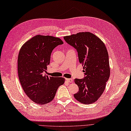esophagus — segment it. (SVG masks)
Here are the masks:
<instances>
[{"mask_svg": "<svg viewBox=\"0 0 131 131\" xmlns=\"http://www.w3.org/2000/svg\"><path fill=\"white\" fill-rule=\"evenodd\" d=\"M66 79L67 81L69 82V83H71V82H73L72 79H71V78H66Z\"/></svg>", "mask_w": 131, "mask_h": 131, "instance_id": "obj_1", "label": "esophagus"}]
</instances>
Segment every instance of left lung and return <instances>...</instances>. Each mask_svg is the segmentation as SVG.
I'll use <instances>...</instances> for the list:
<instances>
[{"label":"left lung","instance_id":"obj_1","mask_svg":"<svg viewBox=\"0 0 131 131\" xmlns=\"http://www.w3.org/2000/svg\"><path fill=\"white\" fill-rule=\"evenodd\" d=\"M64 39L76 49L84 72V78L74 79L79 91L74 97L83 104L93 103L103 93L110 75L109 57L105 44L90 32L66 36Z\"/></svg>","mask_w":131,"mask_h":131}]
</instances>
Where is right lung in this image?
Listing matches in <instances>:
<instances>
[{
    "mask_svg": "<svg viewBox=\"0 0 131 131\" xmlns=\"http://www.w3.org/2000/svg\"><path fill=\"white\" fill-rule=\"evenodd\" d=\"M63 44L59 38L37 35L26 41L18 58L19 79L25 94L38 104L52 101L65 79L43 74L50 63L52 50Z\"/></svg>",
    "mask_w": 131,
    "mask_h": 131,
    "instance_id": "obj_1",
    "label": "right lung"
}]
</instances>
